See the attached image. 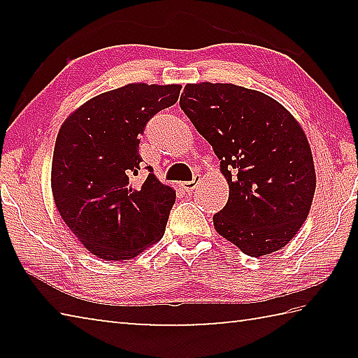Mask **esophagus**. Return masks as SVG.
<instances>
[{"label":"esophagus","instance_id":"34e87169","mask_svg":"<svg viewBox=\"0 0 358 358\" xmlns=\"http://www.w3.org/2000/svg\"><path fill=\"white\" fill-rule=\"evenodd\" d=\"M199 183H201V175L196 173V175H194V180L185 181V183H181V187H183L186 192H192L199 186Z\"/></svg>","mask_w":358,"mask_h":358}]
</instances>
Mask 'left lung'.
Wrapping results in <instances>:
<instances>
[{"label": "left lung", "instance_id": "1", "mask_svg": "<svg viewBox=\"0 0 358 358\" xmlns=\"http://www.w3.org/2000/svg\"><path fill=\"white\" fill-rule=\"evenodd\" d=\"M180 107L213 147L229 201L216 232L251 257L286 246L310 213L316 171L311 147L287 108L232 83H187Z\"/></svg>", "mask_w": 358, "mask_h": 358}]
</instances>
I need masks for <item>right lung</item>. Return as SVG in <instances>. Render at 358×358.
Segmentation results:
<instances>
[{
  "label": "right lung",
  "instance_id": "right-lung-1",
  "mask_svg": "<svg viewBox=\"0 0 358 358\" xmlns=\"http://www.w3.org/2000/svg\"><path fill=\"white\" fill-rule=\"evenodd\" d=\"M181 85L129 83L72 112L59 128L52 192L78 241L104 260H128L162 238L175 191L147 166L138 136L155 115L178 101Z\"/></svg>",
  "mask_w": 358,
  "mask_h": 358
}]
</instances>
